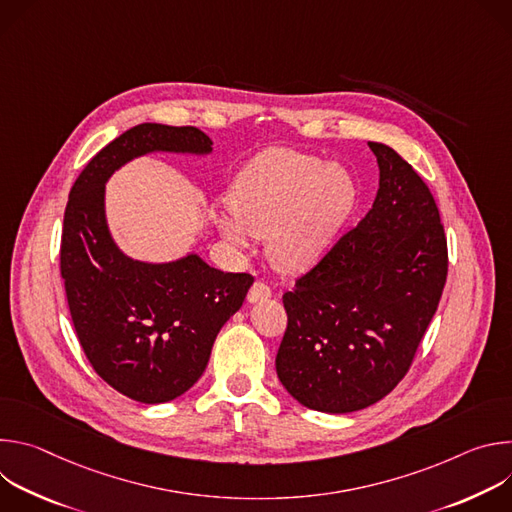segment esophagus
I'll return each mask as SVG.
<instances>
[{
	"label": "esophagus",
	"instance_id": "obj_1",
	"mask_svg": "<svg viewBox=\"0 0 512 512\" xmlns=\"http://www.w3.org/2000/svg\"><path fill=\"white\" fill-rule=\"evenodd\" d=\"M267 298H271V287H269L267 283H263V281H255V283L251 285V289H249L247 300H249L251 304H255V302H263V300H267Z\"/></svg>",
	"mask_w": 512,
	"mask_h": 512
}]
</instances>
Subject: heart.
I'll list each match as a JSON object with an SVG mask.
<instances>
[{
  "instance_id": "1",
  "label": "heart",
  "mask_w": 512,
  "mask_h": 512,
  "mask_svg": "<svg viewBox=\"0 0 512 512\" xmlns=\"http://www.w3.org/2000/svg\"><path fill=\"white\" fill-rule=\"evenodd\" d=\"M356 200L352 176L306 152L273 148L253 158L229 188L231 212L214 216L221 235L247 245L267 237V255L283 273L312 267L330 247Z\"/></svg>"
}]
</instances>
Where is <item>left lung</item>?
<instances>
[{"mask_svg":"<svg viewBox=\"0 0 512 512\" xmlns=\"http://www.w3.org/2000/svg\"><path fill=\"white\" fill-rule=\"evenodd\" d=\"M373 208L283 294L287 328L275 369L304 407L350 413L407 375L440 304L448 243L419 174L385 143Z\"/></svg>","mask_w":512,"mask_h":512,"instance_id":"obj_1","label":"left lung"}]
</instances>
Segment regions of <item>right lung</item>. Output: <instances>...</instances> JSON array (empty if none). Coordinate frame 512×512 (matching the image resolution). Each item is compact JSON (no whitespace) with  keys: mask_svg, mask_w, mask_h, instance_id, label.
Masks as SVG:
<instances>
[{"mask_svg":"<svg viewBox=\"0 0 512 512\" xmlns=\"http://www.w3.org/2000/svg\"><path fill=\"white\" fill-rule=\"evenodd\" d=\"M152 152L206 156L196 127L141 123L85 166L72 184L60 243V275L79 342L95 373L139 403H168L204 373L216 334L243 306L253 277L225 273L190 253L170 263L127 257L105 216V184Z\"/></svg>","mask_w":512,"mask_h":512,"instance_id":"add662e5","label":"right lung"}]
</instances>
